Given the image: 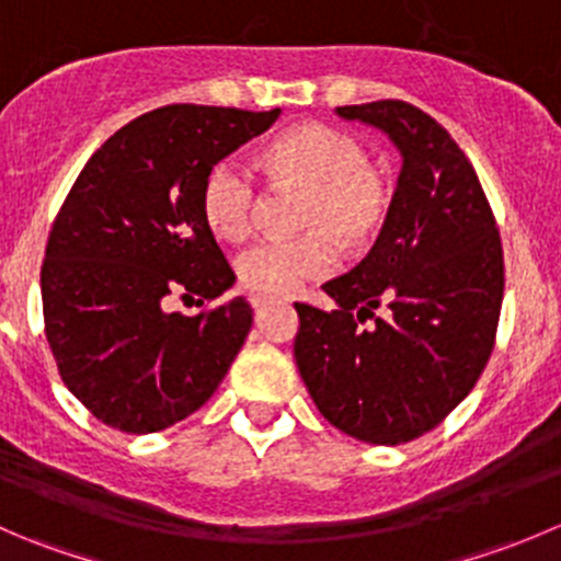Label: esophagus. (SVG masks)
Listing matches in <instances>:
<instances>
[{"label": "esophagus", "instance_id": "1", "mask_svg": "<svg viewBox=\"0 0 561 561\" xmlns=\"http://www.w3.org/2000/svg\"><path fill=\"white\" fill-rule=\"evenodd\" d=\"M249 301H252L254 309H263V307H268V304H274V296H260L257 293V296H252Z\"/></svg>", "mask_w": 561, "mask_h": 561}]
</instances>
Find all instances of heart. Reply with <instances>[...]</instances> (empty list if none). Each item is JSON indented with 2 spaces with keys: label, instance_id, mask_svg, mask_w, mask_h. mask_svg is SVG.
Returning a JSON list of instances; mask_svg holds the SVG:
<instances>
[{
  "label": "heart",
  "instance_id": "b5f03b06",
  "mask_svg": "<svg viewBox=\"0 0 561 561\" xmlns=\"http://www.w3.org/2000/svg\"><path fill=\"white\" fill-rule=\"evenodd\" d=\"M274 181L301 186L298 222L307 233L263 239L239 257V279L260 296H285L304 282L331 274L336 244H360L386 219L390 186L369 165L364 144L328 124H304L274 140L265 154ZM260 184L239 157H222L208 168L201 206L208 228L222 241L252 233Z\"/></svg>",
  "mask_w": 561,
  "mask_h": 561
}]
</instances>
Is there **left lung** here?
I'll list each match as a JSON object with an SVG mask.
<instances>
[{"label": "left lung", "mask_w": 561, "mask_h": 561, "mask_svg": "<svg viewBox=\"0 0 561 561\" xmlns=\"http://www.w3.org/2000/svg\"><path fill=\"white\" fill-rule=\"evenodd\" d=\"M404 157L375 247L296 304V364L317 410L360 443L401 445L461 404L494 350L505 293L500 230L472 162L443 124L401 100L342 105Z\"/></svg>", "instance_id": "8db88e82"}]
</instances>
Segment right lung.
Returning <instances> with one entry per match:
<instances>
[{
  "instance_id": "right-lung-1",
  "label": "right lung",
  "mask_w": 561,
  "mask_h": 561,
  "mask_svg": "<svg viewBox=\"0 0 561 561\" xmlns=\"http://www.w3.org/2000/svg\"><path fill=\"white\" fill-rule=\"evenodd\" d=\"M279 118L165 105L124 124L78 173L50 228L39 287L61 382L105 426L151 434L201 410L239 355L252 307L203 217L208 168Z\"/></svg>"
}]
</instances>
